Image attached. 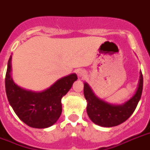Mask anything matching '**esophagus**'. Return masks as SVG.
<instances>
[{
    "mask_svg": "<svg viewBox=\"0 0 150 150\" xmlns=\"http://www.w3.org/2000/svg\"><path fill=\"white\" fill-rule=\"evenodd\" d=\"M86 75V73H85V71H83V70H80V71H79V76H84V75Z\"/></svg>",
    "mask_w": 150,
    "mask_h": 150,
    "instance_id": "esophagus-1",
    "label": "esophagus"
}]
</instances>
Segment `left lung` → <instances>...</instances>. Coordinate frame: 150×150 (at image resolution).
<instances>
[{"label":"left lung","mask_w":150,"mask_h":150,"mask_svg":"<svg viewBox=\"0 0 150 150\" xmlns=\"http://www.w3.org/2000/svg\"><path fill=\"white\" fill-rule=\"evenodd\" d=\"M143 77L142 71L136 94L123 105H115L97 98L87 83L84 84V95L88 102L87 113L95 124L103 127H112L126 121L136 109L142 96Z\"/></svg>","instance_id":"left-lung-1"}]
</instances>
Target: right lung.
Instances as JSON below:
<instances>
[{
  "instance_id": "obj_1",
  "label": "right lung",
  "mask_w": 150,
  "mask_h": 150,
  "mask_svg": "<svg viewBox=\"0 0 150 150\" xmlns=\"http://www.w3.org/2000/svg\"><path fill=\"white\" fill-rule=\"evenodd\" d=\"M10 57L5 76V88L10 105L18 118L28 126L37 129L52 126L62 113L61 99L77 80L76 74L62 78L49 88L41 92L23 89L14 83L11 77Z\"/></svg>"
}]
</instances>
